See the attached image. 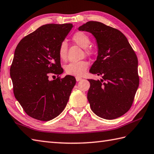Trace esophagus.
<instances>
[{"label":"esophagus","mask_w":154,"mask_h":154,"mask_svg":"<svg viewBox=\"0 0 154 154\" xmlns=\"http://www.w3.org/2000/svg\"><path fill=\"white\" fill-rule=\"evenodd\" d=\"M75 79H76L77 81H79L82 79V78L80 77H75Z\"/></svg>","instance_id":"1"}]
</instances>
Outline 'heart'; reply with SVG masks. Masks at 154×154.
<instances>
[{"label": "heart", "mask_w": 154, "mask_h": 154, "mask_svg": "<svg viewBox=\"0 0 154 154\" xmlns=\"http://www.w3.org/2000/svg\"><path fill=\"white\" fill-rule=\"evenodd\" d=\"M72 40L75 44L79 45L81 48L85 50V53L87 55L91 54V51L87 49V47L91 43V41L85 32H77L72 37ZM68 45L66 42L63 41L61 43L59 48V56L60 59L65 60L67 55ZM88 63L85 61H81L78 62H72L69 63L65 66V71L69 75H74V76H81L85 73L87 69L88 68Z\"/></svg>", "instance_id": "1"}]
</instances>
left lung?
I'll list each match as a JSON object with an SVG mask.
<instances>
[{
    "label": "left lung",
    "mask_w": 154,
    "mask_h": 154,
    "mask_svg": "<svg viewBox=\"0 0 154 154\" xmlns=\"http://www.w3.org/2000/svg\"><path fill=\"white\" fill-rule=\"evenodd\" d=\"M78 29L95 38L97 57L89 72L103 79H88L91 109L105 119L121 117L130 109L139 87L137 56L119 30L97 21H89Z\"/></svg>",
    "instance_id": "obj_1"
}]
</instances>
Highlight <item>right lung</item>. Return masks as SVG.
Returning <instances> with one entry per match:
<instances>
[{
	"label": "right lung",
	"mask_w": 154,
	"mask_h": 154,
	"mask_svg": "<svg viewBox=\"0 0 154 154\" xmlns=\"http://www.w3.org/2000/svg\"><path fill=\"white\" fill-rule=\"evenodd\" d=\"M73 26L71 23L43 25L24 37L16 47L10 69L14 95L32 118L49 121L67 105L75 78L49 77L63 73L59 48Z\"/></svg>",
	"instance_id": "obj_1"
}]
</instances>
